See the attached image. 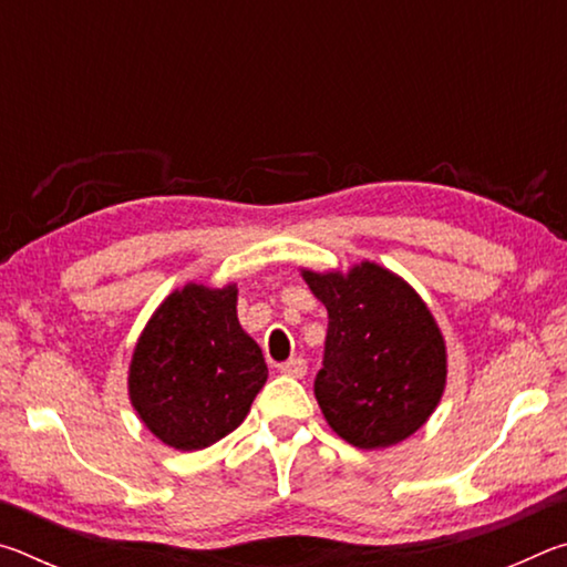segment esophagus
<instances>
[{"instance_id":"1","label":"esophagus","mask_w":567,"mask_h":567,"mask_svg":"<svg viewBox=\"0 0 567 567\" xmlns=\"http://www.w3.org/2000/svg\"><path fill=\"white\" fill-rule=\"evenodd\" d=\"M280 370L285 372V375H290V378H305V372H307V362L302 360V358H292V360H287V362H282L280 364Z\"/></svg>"}]
</instances>
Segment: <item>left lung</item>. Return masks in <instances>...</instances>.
<instances>
[{
	"instance_id": "1",
	"label": "left lung",
	"mask_w": 567,
	"mask_h": 567,
	"mask_svg": "<svg viewBox=\"0 0 567 567\" xmlns=\"http://www.w3.org/2000/svg\"><path fill=\"white\" fill-rule=\"evenodd\" d=\"M328 307L315 398L328 425L360 450L398 445L433 415L447 380L445 338L422 297L378 262L302 270Z\"/></svg>"
}]
</instances>
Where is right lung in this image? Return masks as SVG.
<instances>
[{
	"label": "right lung",
	"mask_w": 567,
	"mask_h": 567,
	"mask_svg": "<svg viewBox=\"0 0 567 567\" xmlns=\"http://www.w3.org/2000/svg\"><path fill=\"white\" fill-rule=\"evenodd\" d=\"M265 380L260 344L237 320V285L187 282L142 330L127 390L150 433L189 453L239 427Z\"/></svg>",
	"instance_id": "right-lung-1"
}]
</instances>
